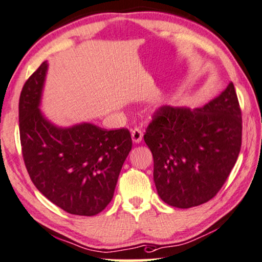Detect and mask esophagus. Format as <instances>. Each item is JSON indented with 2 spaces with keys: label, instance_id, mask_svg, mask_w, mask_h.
Returning <instances> with one entry per match:
<instances>
[{
  "label": "esophagus",
  "instance_id": "1",
  "mask_svg": "<svg viewBox=\"0 0 262 262\" xmlns=\"http://www.w3.org/2000/svg\"><path fill=\"white\" fill-rule=\"evenodd\" d=\"M142 138H143V133L141 129H140V128H134V129L132 130L133 142L140 143L142 141Z\"/></svg>",
  "mask_w": 262,
  "mask_h": 262
}]
</instances>
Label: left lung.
Wrapping results in <instances>:
<instances>
[{
	"instance_id": "8db88e82",
	"label": "left lung",
	"mask_w": 262,
	"mask_h": 262,
	"mask_svg": "<svg viewBox=\"0 0 262 262\" xmlns=\"http://www.w3.org/2000/svg\"><path fill=\"white\" fill-rule=\"evenodd\" d=\"M243 120L233 82L201 108L162 106L143 139L153 154L162 201L190 208L217 194L235 165Z\"/></svg>"
}]
</instances>
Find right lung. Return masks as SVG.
<instances>
[{"mask_svg":"<svg viewBox=\"0 0 262 262\" xmlns=\"http://www.w3.org/2000/svg\"><path fill=\"white\" fill-rule=\"evenodd\" d=\"M48 63L23 85L18 102L19 139L35 187L69 214L93 216L112 201L123 162L132 149L128 129L93 123L57 127L40 109Z\"/></svg>","mask_w":262,"mask_h":262,"instance_id":"obj_1","label":"right lung"}]
</instances>
